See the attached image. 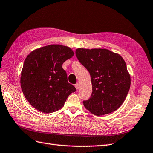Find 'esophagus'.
<instances>
[{"mask_svg": "<svg viewBox=\"0 0 153 153\" xmlns=\"http://www.w3.org/2000/svg\"><path fill=\"white\" fill-rule=\"evenodd\" d=\"M80 86H81V85H80V84L79 83H76V85H75V87L76 88V89H79V88H80Z\"/></svg>", "mask_w": 153, "mask_h": 153, "instance_id": "34e87169", "label": "esophagus"}]
</instances>
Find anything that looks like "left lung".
<instances>
[{
	"instance_id": "8db88e82",
	"label": "left lung",
	"mask_w": 153,
	"mask_h": 153,
	"mask_svg": "<svg viewBox=\"0 0 153 153\" xmlns=\"http://www.w3.org/2000/svg\"><path fill=\"white\" fill-rule=\"evenodd\" d=\"M79 62L88 70L92 85L91 97L84 106L95 115H104L117 110L126 98L131 77L124 59L106 49L76 50Z\"/></svg>"
}]
</instances>
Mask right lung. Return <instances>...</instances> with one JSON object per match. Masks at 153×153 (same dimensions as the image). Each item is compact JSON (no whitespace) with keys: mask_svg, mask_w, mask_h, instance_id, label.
<instances>
[{"mask_svg":"<svg viewBox=\"0 0 153 153\" xmlns=\"http://www.w3.org/2000/svg\"><path fill=\"white\" fill-rule=\"evenodd\" d=\"M74 52L62 45H49L34 50L25 58L20 85L26 99L37 110L50 113L59 110L76 89L68 82L62 64Z\"/></svg>","mask_w":153,"mask_h":153,"instance_id":"1","label":"right lung"}]
</instances>
